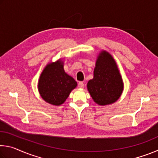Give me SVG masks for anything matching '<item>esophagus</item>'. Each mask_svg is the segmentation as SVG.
<instances>
[{
  "instance_id": "34e87169",
  "label": "esophagus",
  "mask_w": 158,
  "mask_h": 158,
  "mask_svg": "<svg viewBox=\"0 0 158 158\" xmlns=\"http://www.w3.org/2000/svg\"><path fill=\"white\" fill-rule=\"evenodd\" d=\"M78 87L79 88V89H84V83L83 82H79V84H78Z\"/></svg>"
}]
</instances>
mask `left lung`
I'll use <instances>...</instances> for the list:
<instances>
[{
  "label": "left lung",
  "mask_w": 158,
  "mask_h": 158,
  "mask_svg": "<svg viewBox=\"0 0 158 158\" xmlns=\"http://www.w3.org/2000/svg\"><path fill=\"white\" fill-rule=\"evenodd\" d=\"M124 84L116 62L108 52L102 50L96 60L93 78L87 84V89L96 104L111 105L118 100Z\"/></svg>",
  "instance_id": "left-lung-1"
}]
</instances>
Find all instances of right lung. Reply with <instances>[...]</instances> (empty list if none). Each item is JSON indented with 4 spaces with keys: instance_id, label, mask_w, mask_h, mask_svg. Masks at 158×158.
Instances as JSON below:
<instances>
[{
    "instance_id": "right-lung-1",
    "label": "right lung",
    "mask_w": 158,
    "mask_h": 158,
    "mask_svg": "<svg viewBox=\"0 0 158 158\" xmlns=\"http://www.w3.org/2000/svg\"><path fill=\"white\" fill-rule=\"evenodd\" d=\"M64 62L60 58L45 66L37 83L41 98L50 105L60 106L65 102L77 81L64 70Z\"/></svg>"
}]
</instances>
